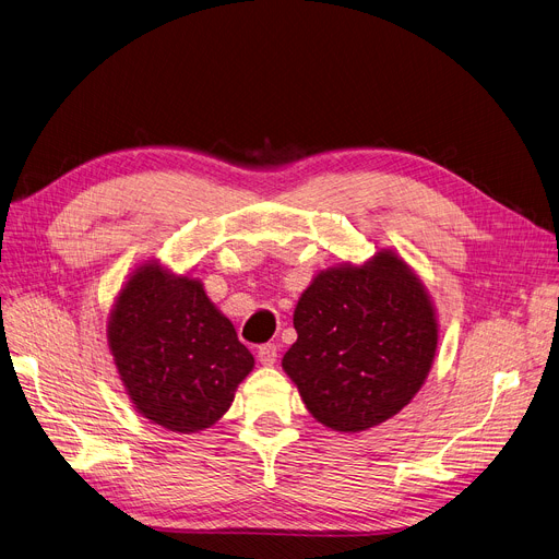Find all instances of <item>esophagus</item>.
<instances>
[{
  "label": "esophagus",
  "mask_w": 559,
  "mask_h": 559,
  "mask_svg": "<svg viewBox=\"0 0 559 559\" xmlns=\"http://www.w3.org/2000/svg\"><path fill=\"white\" fill-rule=\"evenodd\" d=\"M276 357H278V348L274 344H265L258 348V361L263 366H272L276 361Z\"/></svg>",
  "instance_id": "1"
}]
</instances>
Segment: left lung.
Returning <instances> with one entry per match:
<instances>
[{"label":"left lung","instance_id":"1","mask_svg":"<svg viewBox=\"0 0 559 559\" xmlns=\"http://www.w3.org/2000/svg\"><path fill=\"white\" fill-rule=\"evenodd\" d=\"M294 328L283 370L312 418L340 433L378 427L416 397L440 330L425 283L393 249L321 270L294 308Z\"/></svg>","mask_w":559,"mask_h":559}]
</instances>
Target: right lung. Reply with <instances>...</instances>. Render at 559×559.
Masks as SVG:
<instances>
[{
  "label": "right lung",
  "instance_id": "add662e5",
  "mask_svg": "<svg viewBox=\"0 0 559 559\" xmlns=\"http://www.w3.org/2000/svg\"><path fill=\"white\" fill-rule=\"evenodd\" d=\"M107 346L136 412L175 433H195L229 412L253 355L191 272L143 260L107 317Z\"/></svg>",
  "mask_w": 559,
  "mask_h": 559
}]
</instances>
